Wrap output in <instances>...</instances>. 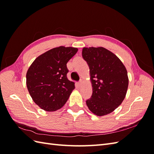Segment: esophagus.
Instances as JSON below:
<instances>
[{
    "mask_svg": "<svg viewBox=\"0 0 154 154\" xmlns=\"http://www.w3.org/2000/svg\"><path fill=\"white\" fill-rule=\"evenodd\" d=\"M82 84V81H80V82H79L78 83V85L79 86H81Z\"/></svg>",
    "mask_w": 154,
    "mask_h": 154,
    "instance_id": "obj_1",
    "label": "esophagus"
}]
</instances>
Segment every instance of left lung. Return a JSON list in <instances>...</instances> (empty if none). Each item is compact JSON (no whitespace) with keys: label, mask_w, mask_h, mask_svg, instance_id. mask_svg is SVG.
Masks as SVG:
<instances>
[{"label":"left lung","mask_w":154,"mask_h":154,"mask_svg":"<svg viewBox=\"0 0 154 154\" xmlns=\"http://www.w3.org/2000/svg\"><path fill=\"white\" fill-rule=\"evenodd\" d=\"M82 57L89 67L92 87V94L86 101L87 106L97 116L112 112L127 94V69L117 56L103 47L84 48Z\"/></svg>","instance_id":"obj_1"}]
</instances>
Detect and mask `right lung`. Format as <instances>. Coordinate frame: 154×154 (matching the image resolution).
I'll use <instances>...</instances> for the list:
<instances>
[{"mask_svg": "<svg viewBox=\"0 0 154 154\" xmlns=\"http://www.w3.org/2000/svg\"><path fill=\"white\" fill-rule=\"evenodd\" d=\"M78 51L64 46L51 49L37 57L27 70V90L42 109L54 112L66 104L75 88L67 78V63Z\"/></svg>", "mask_w": 154, "mask_h": 154, "instance_id": "obj_1", "label": "right lung"}]
</instances>
